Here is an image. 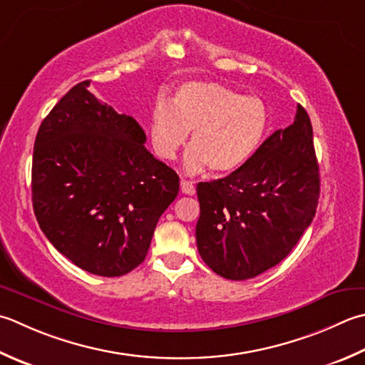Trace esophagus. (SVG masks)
<instances>
[{
	"mask_svg": "<svg viewBox=\"0 0 365 365\" xmlns=\"http://www.w3.org/2000/svg\"><path fill=\"white\" fill-rule=\"evenodd\" d=\"M180 190L183 195H195V183H192L191 180H187V178H182L180 180Z\"/></svg>",
	"mask_w": 365,
	"mask_h": 365,
	"instance_id": "1",
	"label": "esophagus"
}]
</instances>
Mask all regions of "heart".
<instances>
[{
  "label": "heart",
  "mask_w": 365,
  "mask_h": 365,
  "mask_svg": "<svg viewBox=\"0 0 365 365\" xmlns=\"http://www.w3.org/2000/svg\"><path fill=\"white\" fill-rule=\"evenodd\" d=\"M270 130L266 103L218 82H187L170 103L160 98L150 113V140L161 160L175 158L191 133L183 166L227 174L256 155Z\"/></svg>",
  "instance_id": "heart-1"
}]
</instances>
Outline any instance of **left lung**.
Segmentation results:
<instances>
[{"label": "left lung", "instance_id": "8db88e82", "mask_svg": "<svg viewBox=\"0 0 365 365\" xmlns=\"http://www.w3.org/2000/svg\"><path fill=\"white\" fill-rule=\"evenodd\" d=\"M197 250L213 272L248 280L287 258L317 213L319 166L310 117L278 130L244 166L196 187Z\"/></svg>", "mask_w": 365, "mask_h": 365}]
</instances>
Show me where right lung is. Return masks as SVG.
I'll return each mask as SVG.
<instances>
[{
    "instance_id": "obj_1",
    "label": "right lung",
    "mask_w": 365,
    "mask_h": 365,
    "mask_svg": "<svg viewBox=\"0 0 365 365\" xmlns=\"http://www.w3.org/2000/svg\"><path fill=\"white\" fill-rule=\"evenodd\" d=\"M74 85L36 134L31 191L42 232L77 267L101 277L145 259L160 217L178 195L174 169L145 148V133Z\"/></svg>"
}]
</instances>
